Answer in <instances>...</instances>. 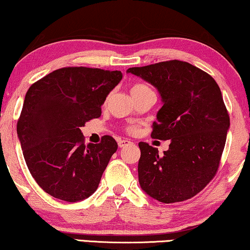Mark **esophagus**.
Instances as JSON below:
<instances>
[{
  "instance_id": "34e87169",
  "label": "esophagus",
  "mask_w": 250,
  "mask_h": 250,
  "mask_svg": "<svg viewBox=\"0 0 250 250\" xmlns=\"http://www.w3.org/2000/svg\"><path fill=\"white\" fill-rule=\"evenodd\" d=\"M132 142L129 140H121L118 141V146L119 147H124L126 146H128V144H131Z\"/></svg>"
}]
</instances>
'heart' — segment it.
Returning <instances> with one entry per match:
<instances>
[{"label": "heart", "instance_id": "1", "mask_svg": "<svg viewBox=\"0 0 250 250\" xmlns=\"http://www.w3.org/2000/svg\"><path fill=\"white\" fill-rule=\"evenodd\" d=\"M146 88H147V86L143 85V84H135V85L132 86L131 90H129V92H131V95H133V93L139 92V91H141V90H143V89H146ZM134 131H135V129H134L133 127L129 128V132H134Z\"/></svg>", "mask_w": 250, "mask_h": 250}]
</instances>
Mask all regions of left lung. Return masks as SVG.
<instances>
[{"mask_svg": "<svg viewBox=\"0 0 250 250\" xmlns=\"http://www.w3.org/2000/svg\"><path fill=\"white\" fill-rule=\"evenodd\" d=\"M126 73L158 90L162 107L151 136L170 140L164 154L139 143L141 188L162 203L195 196L214 177L230 127L218 83L198 67L177 60L131 67Z\"/></svg>", "mask_w": 250, "mask_h": 250, "instance_id": "left-lung-1", "label": "left lung"}]
</instances>
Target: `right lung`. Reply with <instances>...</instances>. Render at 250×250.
I'll list each match as a JSON object with an SVG mask.
<instances>
[{
    "mask_svg": "<svg viewBox=\"0 0 250 250\" xmlns=\"http://www.w3.org/2000/svg\"><path fill=\"white\" fill-rule=\"evenodd\" d=\"M122 78L121 71L63 67L29 88L17 133L29 171L50 196L75 203L97 190L118 146L109 135L85 146L80 127L100 117Z\"/></svg>",
    "mask_w": 250,
    "mask_h": 250,
    "instance_id": "add662e5",
    "label": "right lung"
}]
</instances>
